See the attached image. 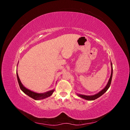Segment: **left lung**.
I'll list each match as a JSON object with an SVG mask.
<instances>
[{
	"label": "left lung",
	"mask_w": 130,
	"mask_h": 130,
	"mask_svg": "<svg viewBox=\"0 0 130 130\" xmlns=\"http://www.w3.org/2000/svg\"><path fill=\"white\" fill-rule=\"evenodd\" d=\"M111 76H110V78H109V80L108 81L107 84L106 85V86H105V87L103 89H102L101 91H100L99 93H98L97 94H94V95H83V94H80L76 93L77 95H78V96H79V97L82 98V99H84L85 100H95V99H98V98H99L102 95H103V94L108 90V89L110 87V85H111V84L112 75H113V67H112V63L111 61Z\"/></svg>",
	"instance_id": "1"
}]
</instances>
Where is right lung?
<instances>
[{
    "mask_svg": "<svg viewBox=\"0 0 130 130\" xmlns=\"http://www.w3.org/2000/svg\"><path fill=\"white\" fill-rule=\"evenodd\" d=\"M16 73H17V77L18 82V84H19V87H20L21 89L25 94H26L27 95H28L30 98H32V99L36 100L44 99H45V98H48V97L52 95V94H53V92H54L55 89H54L53 90H49V91H48V92H45V93H38L34 92L32 91V90H30L29 89L26 88V87H24V86H23V85L22 84V82H21L20 79H19V77L18 76V73H17V70Z\"/></svg>",
    "mask_w": 130,
    "mask_h": 130,
    "instance_id": "right-lung-1",
    "label": "right lung"
}]
</instances>
